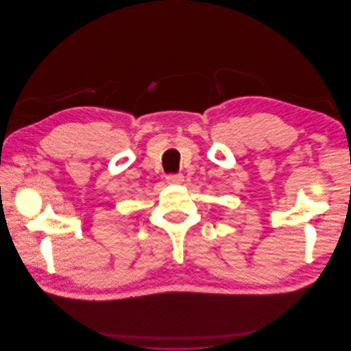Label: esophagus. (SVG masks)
<instances>
[{
  "label": "esophagus",
  "instance_id": "1",
  "mask_svg": "<svg viewBox=\"0 0 351 351\" xmlns=\"http://www.w3.org/2000/svg\"><path fill=\"white\" fill-rule=\"evenodd\" d=\"M184 182V177L182 174H171L167 176V183L168 184H182Z\"/></svg>",
  "mask_w": 351,
  "mask_h": 351
}]
</instances>
